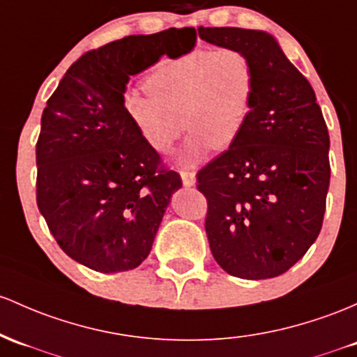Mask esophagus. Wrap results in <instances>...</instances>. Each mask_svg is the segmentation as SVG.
I'll return each instance as SVG.
<instances>
[{"label": "esophagus", "instance_id": "esophagus-1", "mask_svg": "<svg viewBox=\"0 0 357 357\" xmlns=\"http://www.w3.org/2000/svg\"><path fill=\"white\" fill-rule=\"evenodd\" d=\"M179 176H181L183 179V185H185L186 188H191L195 185V181H197V174L191 171H181L179 172Z\"/></svg>", "mask_w": 357, "mask_h": 357}]
</instances>
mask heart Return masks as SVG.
<instances>
[{"label":"heart","mask_w":357,"mask_h":357,"mask_svg":"<svg viewBox=\"0 0 357 357\" xmlns=\"http://www.w3.org/2000/svg\"><path fill=\"white\" fill-rule=\"evenodd\" d=\"M147 86L151 91L132 89L123 96L125 113L158 152H169L186 127L190 135L179 162L190 167L202 162L211 147L237 142L256 100L252 62L230 47L162 59L149 74Z\"/></svg>","instance_id":"heart-1"}]
</instances>
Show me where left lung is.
Listing matches in <instances>:
<instances>
[{
    "label": "left lung",
    "instance_id": "obj_1",
    "mask_svg": "<svg viewBox=\"0 0 357 357\" xmlns=\"http://www.w3.org/2000/svg\"><path fill=\"white\" fill-rule=\"evenodd\" d=\"M202 40L250 59L256 100L236 144L198 172L218 266L242 280L287 273L319 237L331 164L315 91L271 33L199 26Z\"/></svg>",
    "mask_w": 357,
    "mask_h": 357
}]
</instances>
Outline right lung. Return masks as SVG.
I'll return each mask as SVG.
<instances>
[{"instance_id": "right-lung-1", "label": "right lung", "mask_w": 357, "mask_h": 357, "mask_svg": "<svg viewBox=\"0 0 357 357\" xmlns=\"http://www.w3.org/2000/svg\"><path fill=\"white\" fill-rule=\"evenodd\" d=\"M195 29L130 35L86 52L64 74L42 113L37 205L61 249L100 273L140 266L151 252L178 172L125 113L130 76L160 57L191 52Z\"/></svg>"}]
</instances>
